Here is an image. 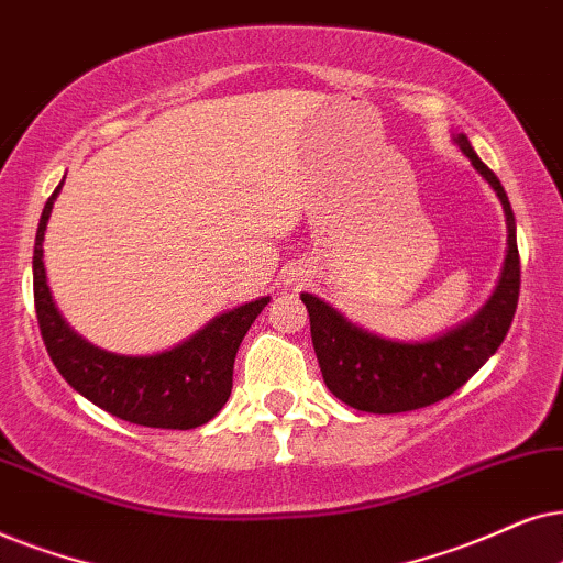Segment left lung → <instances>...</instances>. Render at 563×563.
<instances>
[{
    "label": "left lung",
    "mask_w": 563,
    "mask_h": 563,
    "mask_svg": "<svg viewBox=\"0 0 563 563\" xmlns=\"http://www.w3.org/2000/svg\"><path fill=\"white\" fill-rule=\"evenodd\" d=\"M486 185L497 192L507 223L499 280L476 313L424 340H394L344 317L317 294H301L311 317V342L329 391L352 409L396 415L445 399L489 360L509 332L520 296V254L515 213L497 175L478 159L466 133L451 131Z\"/></svg>",
    "instance_id": "left-lung-1"
}]
</instances>
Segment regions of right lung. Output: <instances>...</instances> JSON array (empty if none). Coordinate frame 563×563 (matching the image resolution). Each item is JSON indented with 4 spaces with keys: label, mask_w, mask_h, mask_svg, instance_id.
Wrapping results in <instances>:
<instances>
[{
    "label": "right lung",
    "mask_w": 563,
    "mask_h": 563,
    "mask_svg": "<svg viewBox=\"0 0 563 563\" xmlns=\"http://www.w3.org/2000/svg\"><path fill=\"white\" fill-rule=\"evenodd\" d=\"M64 179L43 208L33 250L35 313L56 371L74 391L125 422L159 430H192L206 424L229 401L236 350L269 303V296L219 313L187 340L152 355H123L97 347L62 317L43 262L46 227Z\"/></svg>",
    "instance_id": "obj_1"
}]
</instances>
